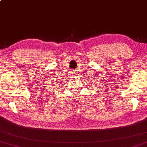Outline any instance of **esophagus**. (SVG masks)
<instances>
[{"label":"esophagus","instance_id":"34e87169","mask_svg":"<svg viewBox=\"0 0 147 147\" xmlns=\"http://www.w3.org/2000/svg\"><path fill=\"white\" fill-rule=\"evenodd\" d=\"M70 73H71V74H74V70H72V71H71Z\"/></svg>","mask_w":147,"mask_h":147}]
</instances>
